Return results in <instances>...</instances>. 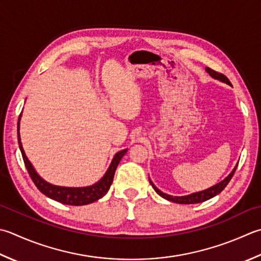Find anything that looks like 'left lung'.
<instances>
[{
  "label": "left lung",
  "mask_w": 261,
  "mask_h": 261,
  "mask_svg": "<svg viewBox=\"0 0 261 261\" xmlns=\"http://www.w3.org/2000/svg\"><path fill=\"white\" fill-rule=\"evenodd\" d=\"M206 71L209 73V75L213 76L214 79H217L219 81H222V83H225L227 85H231V83H229V80L224 74L218 73V72H216V71L212 70L211 68H206ZM237 167H238V165L233 168V171L229 173V174L225 178H224L223 181L217 183V185L213 186L211 188H208V189H206V190L195 192V193H191V195L182 196V197H175V196L173 197V196H170V195H166V193L162 192L161 190H158V189L155 187L154 183L151 182L150 178H149V182H150L151 187L154 188V190L158 193V195H160L161 197H163L164 199H166V200L172 201V202H175V203H182V205H190V203H199V202L206 201V200H208V199H211L213 197L217 196L218 193H221L224 190V189H225V187L228 185V182L231 181V178L233 177L234 173H236Z\"/></svg>",
  "instance_id": "8db88e82"
}]
</instances>
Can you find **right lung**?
I'll use <instances>...</instances> for the list:
<instances>
[{"instance_id": "right-lung-1", "label": "right lung", "mask_w": 261, "mask_h": 261, "mask_svg": "<svg viewBox=\"0 0 261 261\" xmlns=\"http://www.w3.org/2000/svg\"><path fill=\"white\" fill-rule=\"evenodd\" d=\"M20 116H21V114H20ZM20 116H19V121H18L19 148H20V150H21V155L23 158L25 168H27L30 177H32V180L35 183V186L38 188V190L40 192L44 193V195L47 196L48 198L53 199V200H56L61 203H64V205H71V206L88 205V203L97 201L98 199H100L101 197H104L106 195L107 191L110 190L112 182H113L116 167H117V165H119V163L122 160V157L126 154L127 149H123L119 152H116L114 158L112 160L110 167L107 168L105 175L93 186L84 187V188H68V187L53 186V185H50V183L43 180V178L37 174V172L35 171V168L32 165V163L29 162L27 156H25V154H24V150H23L22 144H21V139H20V134H19Z\"/></svg>"}]
</instances>
